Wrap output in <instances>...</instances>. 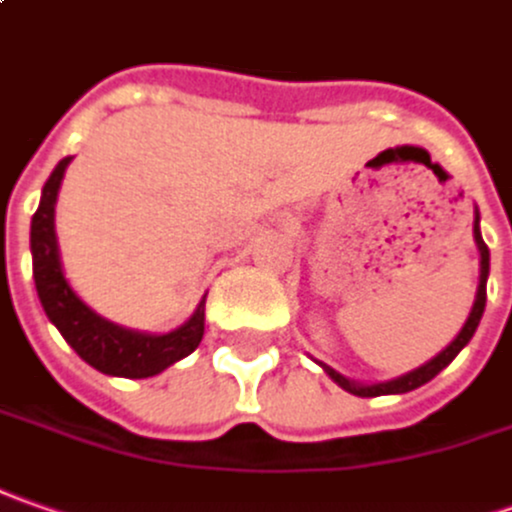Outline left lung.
<instances>
[{"label":"left lung","instance_id":"obj_1","mask_svg":"<svg viewBox=\"0 0 512 512\" xmlns=\"http://www.w3.org/2000/svg\"><path fill=\"white\" fill-rule=\"evenodd\" d=\"M473 240H476V246H479V289H476V300H473V309H470V317L465 320V326L462 331L456 334V340L445 348V351H439L433 360H428L425 365H419L414 371H408V374H402L397 379H388V382H377V385H360V382H354V379H345L343 374H337L334 368H328L323 365V371H326L328 377L334 379L343 391L348 394H354V397H385V394H408V391H414L419 385H425V382H431L442 368H448L453 357L470 343V337L476 334V328H479V320H482V314H485V303H487V274H490V249H487V243L482 240V232H479V212H476V221H473Z\"/></svg>","mask_w":512,"mask_h":512}]
</instances>
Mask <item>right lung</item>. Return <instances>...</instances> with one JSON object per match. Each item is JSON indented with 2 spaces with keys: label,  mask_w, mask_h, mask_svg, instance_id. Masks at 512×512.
Instances as JSON below:
<instances>
[{
  "label": "right lung",
  "mask_w": 512,
  "mask_h": 512,
  "mask_svg": "<svg viewBox=\"0 0 512 512\" xmlns=\"http://www.w3.org/2000/svg\"><path fill=\"white\" fill-rule=\"evenodd\" d=\"M73 158H62L50 172L39 209L30 221V255H33V280L42 300L47 320L62 331L67 345L79 354L87 365L101 374L127 379H144L161 374L172 362L189 357L203 337V297L195 314L169 334H144L133 328L115 326L98 317L70 289L62 272L59 240H56V198L62 186L64 169Z\"/></svg>",
  "instance_id": "right-lung-1"
}]
</instances>
